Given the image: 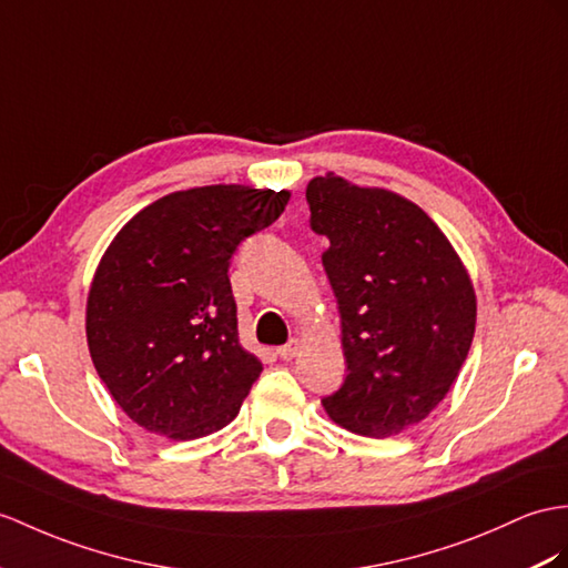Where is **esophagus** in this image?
Returning <instances> with one entry per match:
<instances>
[{"mask_svg": "<svg viewBox=\"0 0 568 568\" xmlns=\"http://www.w3.org/2000/svg\"><path fill=\"white\" fill-rule=\"evenodd\" d=\"M298 354V339H292L282 344V347H276V356L284 358V362H288V358H294Z\"/></svg>", "mask_w": 568, "mask_h": 568, "instance_id": "obj_1", "label": "esophagus"}]
</instances>
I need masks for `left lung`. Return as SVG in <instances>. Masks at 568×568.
I'll return each instance as SVG.
<instances>
[{"mask_svg": "<svg viewBox=\"0 0 568 568\" xmlns=\"http://www.w3.org/2000/svg\"><path fill=\"white\" fill-rule=\"evenodd\" d=\"M311 229L342 317L347 378L323 399L339 426L390 436L428 417L475 337L477 301L458 253L417 204L344 178L306 187Z\"/></svg>", "mask_w": 568, "mask_h": 568, "instance_id": "8db88e82", "label": "left lung"}]
</instances>
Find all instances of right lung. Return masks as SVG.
<instances>
[{
  "label": "right lung",
  "instance_id": "add662e5",
  "mask_svg": "<svg viewBox=\"0 0 568 568\" xmlns=\"http://www.w3.org/2000/svg\"><path fill=\"white\" fill-rule=\"evenodd\" d=\"M286 202V190L192 187L144 206L110 243L87 303L89 352L146 432L190 440L239 414L262 364L239 344L231 257Z\"/></svg>",
  "mask_w": 568,
  "mask_h": 568
}]
</instances>
